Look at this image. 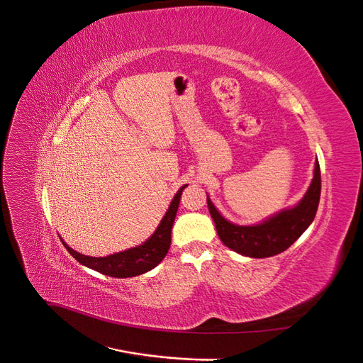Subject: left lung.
Instances as JSON below:
<instances>
[{
	"mask_svg": "<svg viewBox=\"0 0 363 363\" xmlns=\"http://www.w3.org/2000/svg\"><path fill=\"white\" fill-rule=\"evenodd\" d=\"M321 195V171L320 163L315 162L312 183L303 200L286 211H281L265 221L256 225H236L216 211L213 203L208 200L207 206L211 212L216 232L223 244L239 255L247 257H271L288 250L304 230L315 219Z\"/></svg>",
	"mask_w": 363,
	"mask_h": 363,
	"instance_id": "1",
	"label": "left lung"
}]
</instances>
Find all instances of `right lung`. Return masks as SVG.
Listing matches in <instances>:
<instances>
[{
    "instance_id": "add662e5",
    "label": "right lung",
    "mask_w": 363,
    "mask_h": 363,
    "mask_svg": "<svg viewBox=\"0 0 363 363\" xmlns=\"http://www.w3.org/2000/svg\"><path fill=\"white\" fill-rule=\"evenodd\" d=\"M188 184L182 186L179 192L175 194L172 199L167 213L162 218L159 227L156 232L152 233L144 244L130 248L121 252H115V255L106 256V257H91L80 255V252L74 251L71 247L63 242L65 248L69 251V255L79 260L82 265L95 269L98 272L104 274L108 277L116 279H127L140 276L152 268H156L159 263L167 256V252L171 245V228L174 224L175 215H177V208L180 204V196L183 189Z\"/></svg>"
}]
</instances>
